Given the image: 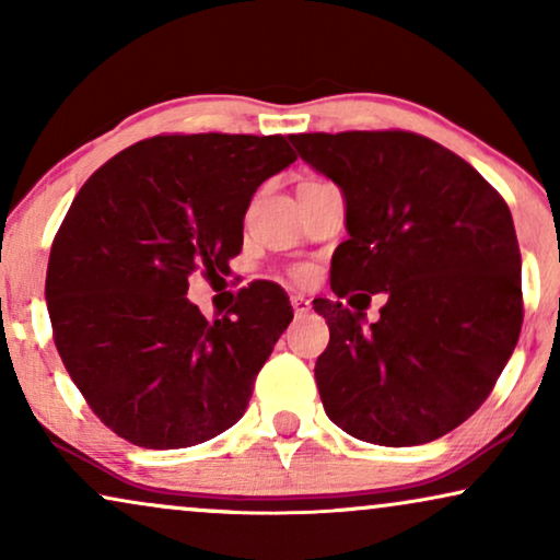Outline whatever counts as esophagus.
Segmentation results:
<instances>
[{
	"mask_svg": "<svg viewBox=\"0 0 560 560\" xmlns=\"http://www.w3.org/2000/svg\"><path fill=\"white\" fill-rule=\"evenodd\" d=\"M290 303H293L295 316H305V313H311V301L305 295H293L290 298Z\"/></svg>",
	"mask_w": 560,
	"mask_h": 560,
	"instance_id": "34e87169",
	"label": "esophagus"
}]
</instances>
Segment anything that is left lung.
Masks as SVG:
<instances>
[{
    "mask_svg": "<svg viewBox=\"0 0 560 560\" xmlns=\"http://www.w3.org/2000/svg\"><path fill=\"white\" fill-rule=\"evenodd\" d=\"M343 194L349 240L331 259L339 298L388 295L381 320L318 298L326 416L377 446H418L474 416L523 326L520 247L502 196L443 144L412 132L290 135ZM366 292L371 294L365 295Z\"/></svg>",
    "mask_w": 560,
    "mask_h": 560,
    "instance_id": "8db88e82",
    "label": "left lung"
}]
</instances>
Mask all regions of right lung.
Instances as JSON below:
<instances>
[{
  "label": "right lung",
  "mask_w": 560,
  "mask_h": 560,
  "mask_svg": "<svg viewBox=\"0 0 560 560\" xmlns=\"http://www.w3.org/2000/svg\"><path fill=\"white\" fill-rule=\"evenodd\" d=\"M290 163L278 135H163L121 150L73 198L45 301L68 374L121 439L188 448L244 416L293 305L252 282L211 324L188 278L229 272L252 196Z\"/></svg>",
  "instance_id": "right-lung-1"
}]
</instances>
